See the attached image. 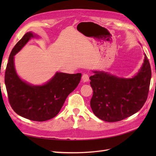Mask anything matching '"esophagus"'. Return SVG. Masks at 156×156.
<instances>
[{
	"instance_id": "34e87169",
	"label": "esophagus",
	"mask_w": 156,
	"mask_h": 156,
	"mask_svg": "<svg viewBox=\"0 0 156 156\" xmlns=\"http://www.w3.org/2000/svg\"><path fill=\"white\" fill-rule=\"evenodd\" d=\"M82 81L84 82H88V81H89V76H88V74H84L83 75H82Z\"/></svg>"
}]
</instances>
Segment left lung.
Masks as SVG:
<instances>
[{"mask_svg": "<svg viewBox=\"0 0 156 156\" xmlns=\"http://www.w3.org/2000/svg\"><path fill=\"white\" fill-rule=\"evenodd\" d=\"M141 67L132 78L119 77L103 70H92L90 84L93 90L90 107L102 121L117 122L136 113L147 100L151 71L144 53Z\"/></svg>", "mask_w": 156, "mask_h": 156, "instance_id": "1", "label": "left lung"}]
</instances>
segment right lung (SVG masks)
Wrapping results in <instances>:
<instances>
[{
	"mask_svg": "<svg viewBox=\"0 0 156 156\" xmlns=\"http://www.w3.org/2000/svg\"><path fill=\"white\" fill-rule=\"evenodd\" d=\"M33 38L39 39V36L27 32L12 49L5 82L10 105L16 114L31 121H45L58 114L66 98L80 83L82 74L56 72L51 79L41 85L23 80L16 73L15 55Z\"/></svg>",
	"mask_w": 156,
	"mask_h": 156,
	"instance_id": "add662e5",
	"label": "right lung"
}]
</instances>
